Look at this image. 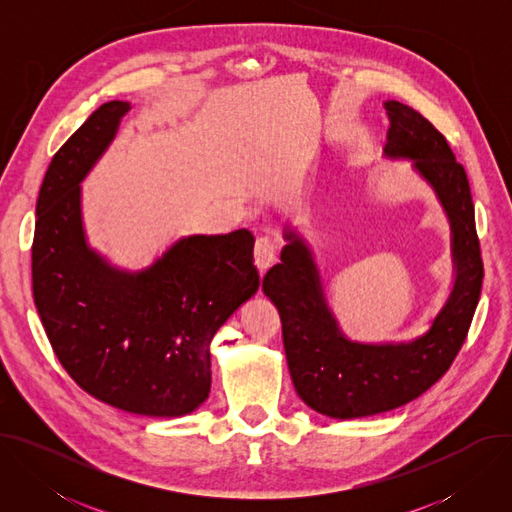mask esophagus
Masks as SVG:
<instances>
[{"mask_svg": "<svg viewBox=\"0 0 512 512\" xmlns=\"http://www.w3.org/2000/svg\"><path fill=\"white\" fill-rule=\"evenodd\" d=\"M277 261V245L269 237L257 239L255 245V265L259 273H265Z\"/></svg>", "mask_w": 512, "mask_h": 512, "instance_id": "esophagus-1", "label": "esophagus"}]
</instances>
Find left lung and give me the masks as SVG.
<instances>
[{
    "mask_svg": "<svg viewBox=\"0 0 512 512\" xmlns=\"http://www.w3.org/2000/svg\"><path fill=\"white\" fill-rule=\"evenodd\" d=\"M387 160H409L440 200L452 239L454 285L429 328L407 342H356L330 310L312 247L291 227L281 263L263 277V294L281 318L283 348L300 399L334 419L397 409L440 381L462 348L482 289V257L468 176L446 137L421 113L385 101Z\"/></svg>",
    "mask_w": 512,
    "mask_h": 512,
    "instance_id": "left-lung-1",
    "label": "left lung"
}]
</instances>
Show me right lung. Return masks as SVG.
Returning a JSON list of instances; mask_svg holds the SVG:
<instances>
[{
	"label": "right lung",
	"instance_id": "right-lung-1",
	"mask_svg": "<svg viewBox=\"0 0 512 512\" xmlns=\"http://www.w3.org/2000/svg\"><path fill=\"white\" fill-rule=\"evenodd\" d=\"M131 105H101L54 154L36 202L34 302L66 373L95 399L182 417L210 393V342L259 289L255 239L190 235L139 271L111 265L83 223L81 182Z\"/></svg>",
	"mask_w": 512,
	"mask_h": 512
}]
</instances>
